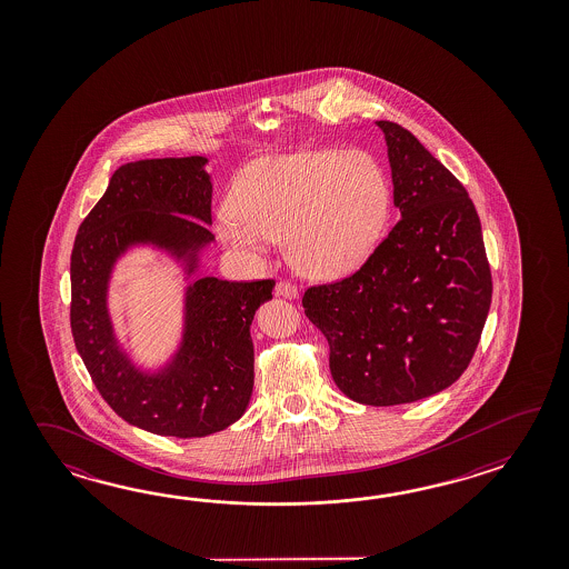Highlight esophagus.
Returning a JSON list of instances; mask_svg holds the SVG:
<instances>
[{
    "label": "esophagus",
    "mask_w": 569,
    "mask_h": 569,
    "mask_svg": "<svg viewBox=\"0 0 569 569\" xmlns=\"http://www.w3.org/2000/svg\"><path fill=\"white\" fill-rule=\"evenodd\" d=\"M274 290H277L279 297H284V299H297L299 297V289L289 280H279Z\"/></svg>",
    "instance_id": "1"
}]
</instances>
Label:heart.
Wrapping results in <instances>:
<instances>
[{"label": "heart", "mask_w": 569, "mask_h": 569, "mask_svg": "<svg viewBox=\"0 0 569 569\" xmlns=\"http://www.w3.org/2000/svg\"><path fill=\"white\" fill-rule=\"evenodd\" d=\"M218 233L231 250L262 254L287 238L297 267L321 279L362 264L387 226V172L362 150H305L254 160L238 174Z\"/></svg>", "instance_id": "b5f03b06"}]
</instances>
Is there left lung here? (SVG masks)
<instances>
[{
    "label": "left lung",
    "instance_id": "left-lung-1",
    "mask_svg": "<svg viewBox=\"0 0 569 569\" xmlns=\"http://www.w3.org/2000/svg\"><path fill=\"white\" fill-rule=\"evenodd\" d=\"M376 123L402 218L353 274L305 290L302 309L326 336L339 390L392 407L463 375L488 317L492 274L463 184L409 130Z\"/></svg>",
    "mask_w": 569,
    "mask_h": 569
}]
</instances>
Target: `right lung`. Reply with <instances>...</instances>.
Returning <instances> with one entry per match:
<instances>
[{"label":"right lung","mask_w":569,"mask_h":569,"mask_svg":"<svg viewBox=\"0 0 569 569\" xmlns=\"http://www.w3.org/2000/svg\"><path fill=\"white\" fill-rule=\"evenodd\" d=\"M207 158L128 162L79 226L71 254V331L99 395L123 421L157 436L206 437L236 423L254 388L256 309L272 299L274 280H194L184 299V333L174 360L158 375L140 372L121 351L108 313L113 262L132 243H154L184 260L213 242Z\"/></svg>","instance_id":"add662e5"}]
</instances>
